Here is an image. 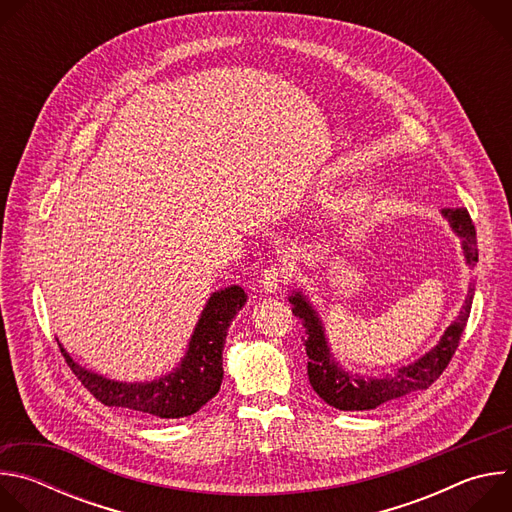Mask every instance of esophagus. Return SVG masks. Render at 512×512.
<instances>
[{"mask_svg":"<svg viewBox=\"0 0 512 512\" xmlns=\"http://www.w3.org/2000/svg\"><path fill=\"white\" fill-rule=\"evenodd\" d=\"M285 281V271L277 265H269L267 269H263L261 273V289L265 291V294H275V291H279L281 283Z\"/></svg>","mask_w":512,"mask_h":512,"instance_id":"1","label":"esophagus"}]
</instances>
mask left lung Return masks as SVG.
Listing matches in <instances>:
<instances>
[{
	"mask_svg": "<svg viewBox=\"0 0 512 512\" xmlns=\"http://www.w3.org/2000/svg\"><path fill=\"white\" fill-rule=\"evenodd\" d=\"M442 216L448 221L450 229L460 237L464 261L470 269L478 263V247H476V229L466 208H446ZM474 298V287H468V294L458 318L446 328V332L437 340L433 348H429L417 360L403 364L393 375L369 377V375H352L334 358L332 348L328 344V336L324 330V322L304 294V289H291L287 302L291 304V312L302 322L304 330V346L308 354V377L314 391L332 407L340 411H369L379 405L405 397L415 391L427 389L437 377L444 373L452 354L458 348L460 336L466 328L470 308Z\"/></svg>",
	"mask_w": 512,
	"mask_h": 512,
	"instance_id": "8db88e82",
	"label": "left lung"
}]
</instances>
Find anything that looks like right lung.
Returning <instances> with one entry per match:
<instances>
[{"mask_svg":"<svg viewBox=\"0 0 512 512\" xmlns=\"http://www.w3.org/2000/svg\"><path fill=\"white\" fill-rule=\"evenodd\" d=\"M245 304L247 294L241 285L212 291L178 367L154 381L125 383L107 379L81 367L56 340L70 371L107 407H125L160 419H180L196 413L221 389L227 330Z\"/></svg>","mask_w":512,"mask_h":512,"instance_id":"1","label":"right lung"}]
</instances>
